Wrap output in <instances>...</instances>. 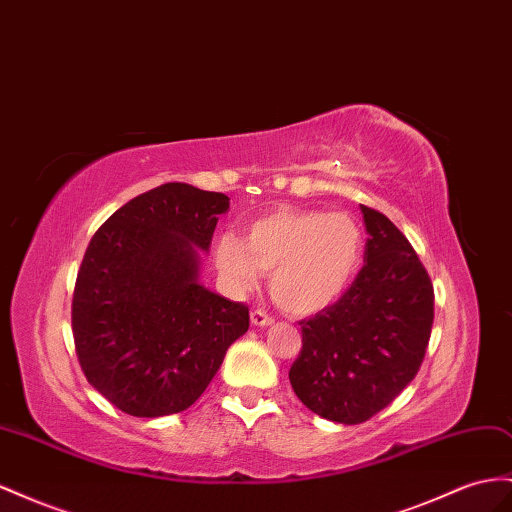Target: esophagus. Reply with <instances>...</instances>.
<instances>
[{
  "label": "esophagus",
  "mask_w": 512,
  "mask_h": 512,
  "mask_svg": "<svg viewBox=\"0 0 512 512\" xmlns=\"http://www.w3.org/2000/svg\"><path fill=\"white\" fill-rule=\"evenodd\" d=\"M252 325H256V327H267V325H273V316L271 314H267L265 310H254L252 312Z\"/></svg>",
  "instance_id": "obj_1"
}]
</instances>
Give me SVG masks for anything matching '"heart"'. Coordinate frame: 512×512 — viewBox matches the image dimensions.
<instances>
[{"label": "heart", "instance_id": "b5f03b06", "mask_svg": "<svg viewBox=\"0 0 512 512\" xmlns=\"http://www.w3.org/2000/svg\"><path fill=\"white\" fill-rule=\"evenodd\" d=\"M362 230L353 217L278 211L215 243V265L234 290H250L271 271V295L286 312L314 314L338 301L362 260Z\"/></svg>", "mask_w": 512, "mask_h": 512}]
</instances>
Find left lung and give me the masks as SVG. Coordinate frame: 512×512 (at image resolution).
Returning <instances> with one entry per match:
<instances>
[{"mask_svg":"<svg viewBox=\"0 0 512 512\" xmlns=\"http://www.w3.org/2000/svg\"><path fill=\"white\" fill-rule=\"evenodd\" d=\"M364 267L334 306L301 321L288 379L316 416L359 424L418 375L433 327V284L416 250L383 213L362 204Z\"/></svg>","mask_w":512,"mask_h":512,"instance_id":"obj_1","label":"left lung"}]
</instances>
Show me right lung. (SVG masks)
I'll return each mask as SVG.
<instances>
[{
  "label": "right lung",
  "instance_id": "add662e5",
  "mask_svg": "<svg viewBox=\"0 0 512 512\" xmlns=\"http://www.w3.org/2000/svg\"><path fill=\"white\" fill-rule=\"evenodd\" d=\"M230 198L165 183L94 232L73 293V338L88 383L135 418L191 407L250 327V308L198 282Z\"/></svg>",
  "mask_w": 512,
  "mask_h": 512
}]
</instances>
